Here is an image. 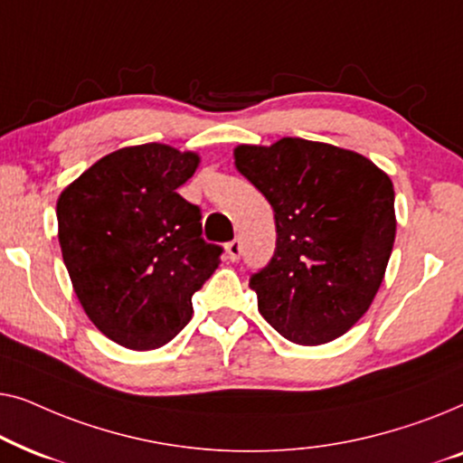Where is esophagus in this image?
<instances>
[{
  "mask_svg": "<svg viewBox=\"0 0 463 463\" xmlns=\"http://www.w3.org/2000/svg\"><path fill=\"white\" fill-rule=\"evenodd\" d=\"M225 252L230 261H238V259L242 257V242H240V240H232V242L225 246Z\"/></svg>",
  "mask_w": 463,
  "mask_h": 463,
  "instance_id": "esophagus-1",
  "label": "esophagus"
}]
</instances>
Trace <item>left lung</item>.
I'll return each instance as SVG.
<instances>
[{"mask_svg": "<svg viewBox=\"0 0 463 463\" xmlns=\"http://www.w3.org/2000/svg\"><path fill=\"white\" fill-rule=\"evenodd\" d=\"M233 157L276 219L274 257L250 278L259 312L293 344L341 337L371 307L388 268L390 176L356 151L293 137L238 145Z\"/></svg>", "mask_w": 463, "mask_h": 463, "instance_id": "obj_1", "label": "left lung"}]
</instances>
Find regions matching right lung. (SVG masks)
I'll return each mask as SVG.
<instances>
[{
  "instance_id": "1",
  "label": "right lung",
  "mask_w": 463,
  "mask_h": 463,
  "mask_svg": "<svg viewBox=\"0 0 463 463\" xmlns=\"http://www.w3.org/2000/svg\"><path fill=\"white\" fill-rule=\"evenodd\" d=\"M200 157L147 143L100 157L56 202L73 290L94 326L130 350H156L192 320V295L223 249L202 238V214L176 194Z\"/></svg>"
}]
</instances>
